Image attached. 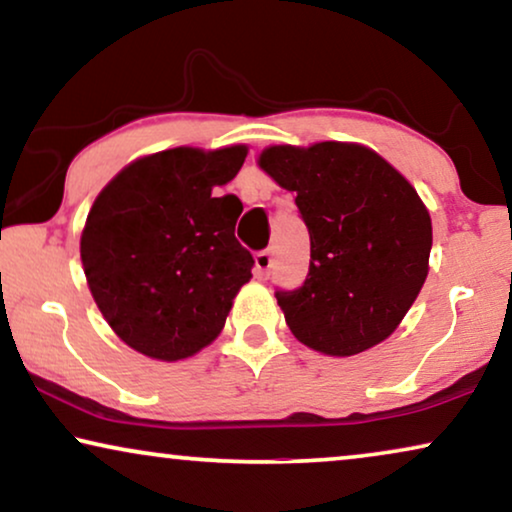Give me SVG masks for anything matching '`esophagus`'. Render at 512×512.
<instances>
[{"label": "esophagus", "instance_id": "obj_1", "mask_svg": "<svg viewBox=\"0 0 512 512\" xmlns=\"http://www.w3.org/2000/svg\"><path fill=\"white\" fill-rule=\"evenodd\" d=\"M254 261H256V275L258 277H268L270 270H272V265H275V258H272V251L270 249L258 251Z\"/></svg>", "mask_w": 512, "mask_h": 512}]
</instances>
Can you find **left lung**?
Instances as JSON below:
<instances>
[{"mask_svg":"<svg viewBox=\"0 0 512 512\" xmlns=\"http://www.w3.org/2000/svg\"><path fill=\"white\" fill-rule=\"evenodd\" d=\"M258 165L296 193L310 233L303 286L275 291L291 333L328 356L380 345L429 275L431 216L415 188L361 144L270 146Z\"/></svg>","mask_w":512,"mask_h":512,"instance_id":"obj_1","label":"left lung"}]
</instances>
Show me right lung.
Returning a JSON list of instances; mask_svg holds the SVG:
<instances>
[{
    "label": "right lung",
    "instance_id": "obj_1",
    "mask_svg": "<svg viewBox=\"0 0 512 512\" xmlns=\"http://www.w3.org/2000/svg\"><path fill=\"white\" fill-rule=\"evenodd\" d=\"M247 146H191L139 158L90 207L81 263L102 317L125 345L158 361L188 359L221 333L254 256L237 242V195L214 198Z\"/></svg>",
    "mask_w": 512,
    "mask_h": 512
}]
</instances>
